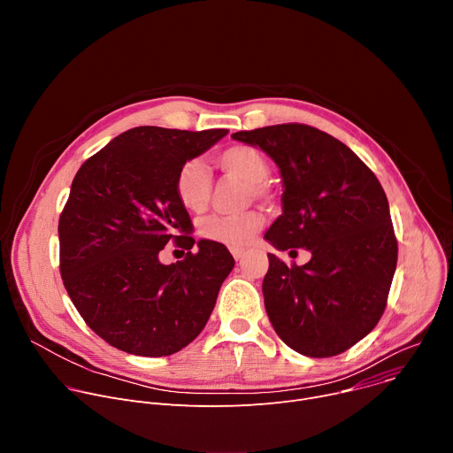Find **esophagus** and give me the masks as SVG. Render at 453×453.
<instances>
[{
  "label": "esophagus",
  "instance_id": "esophagus-1",
  "mask_svg": "<svg viewBox=\"0 0 453 453\" xmlns=\"http://www.w3.org/2000/svg\"><path fill=\"white\" fill-rule=\"evenodd\" d=\"M231 254H233L234 260L238 262V260H242V256H243V249H231Z\"/></svg>",
  "mask_w": 453,
  "mask_h": 453
}]
</instances>
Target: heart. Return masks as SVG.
<instances>
[{"instance_id":"heart-1","label":"heart","mask_w":453,"mask_h":453,"mask_svg":"<svg viewBox=\"0 0 453 453\" xmlns=\"http://www.w3.org/2000/svg\"><path fill=\"white\" fill-rule=\"evenodd\" d=\"M217 166L231 177L247 182V197L269 199L273 188L267 182L271 166L265 156L249 145H233L217 156ZM175 197L191 213H201L208 208L211 197V179L206 166L191 159L186 161L173 180ZM264 217L257 211H243L236 215H211L199 224V234L210 242L240 249L262 229Z\"/></svg>"}]
</instances>
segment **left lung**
<instances>
[{"mask_svg":"<svg viewBox=\"0 0 453 453\" xmlns=\"http://www.w3.org/2000/svg\"><path fill=\"white\" fill-rule=\"evenodd\" d=\"M233 140L260 147L280 166L283 215L265 238L290 254L311 252L301 267L269 254L262 290L276 334L304 357L344 353L378 325L396 271L398 242L380 180L349 147L304 123Z\"/></svg>","mask_w":453,"mask_h":453,"instance_id":"left-lung-1","label":"left lung"}]
</instances>
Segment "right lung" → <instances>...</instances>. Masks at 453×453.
<instances>
[{"instance_id": "1", "label": "right lung", "mask_w": 453, "mask_h": 453, "mask_svg": "<svg viewBox=\"0 0 453 453\" xmlns=\"http://www.w3.org/2000/svg\"><path fill=\"white\" fill-rule=\"evenodd\" d=\"M226 134L134 127L77 172L58 219L60 276L86 325L112 348L168 357L206 326L233 256L210 240L172 265L159 252L170 240L196 243L173 180Z\"/></svg>"}]
</instances>
